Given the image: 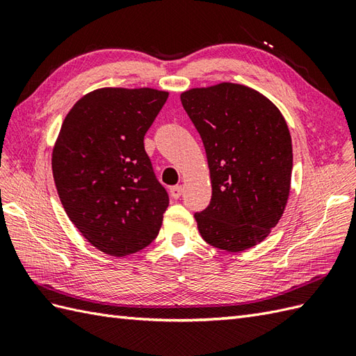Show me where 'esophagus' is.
I'll return each instance as SVG.
<instances>
[{"label":"esophagus","mask_w":356,"mask_h":356,"mask_svg":"<svg viewBox=\"0 0 356 356\" xmlns=\"http://www.w3.org/2000/svg\"><path fill=\"white\" fill-rule=\"evenodd\" d=\"M181 191H184V188H181L180 185H176V186H171L170 188V195L175 198V200H177L180 195H181Z\"/></svg>","instance_id":"1"}]
</instances>
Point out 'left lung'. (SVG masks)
<instances>
[{
    "mask_svg": "<svg viewBox=\"0 0 356 356\" xmlns=\"http://www.w3.org/2000/svg\"><path fill=\"white\" fill-rule=\"evenodd\" d=\"M202 136L212 198L194 215L202 238L229 252L256 247L280 221L293 153L280 109L259 91L222 83L180 96Z\"/></svg>",
    "mask_w": 356,
    "mask_h": 356,
    "instance_id": "left-lung-1",
    "label": "left lung"
}]
</instances>
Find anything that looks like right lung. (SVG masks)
I'll list each match as a JSON object with an SVG mask.
<instances>
[{
  "mask_svg": "<svg viewBox=\"0 0 356 356\" xmlns=\"http://www.w3.org/2000/svg\"><path fill=\"white\" fill-rule=\"evenodd\" d=\"M167 97L153 88H99L61 124L52 152L61 204L81 234L109 256H129L159 233L170 198L144 135Z\"/></svg>",
  "mask_w": 356,
  "mask_h": 356,
  "instance_id": "1",
  "label": "right lung"
}]
</instances>
